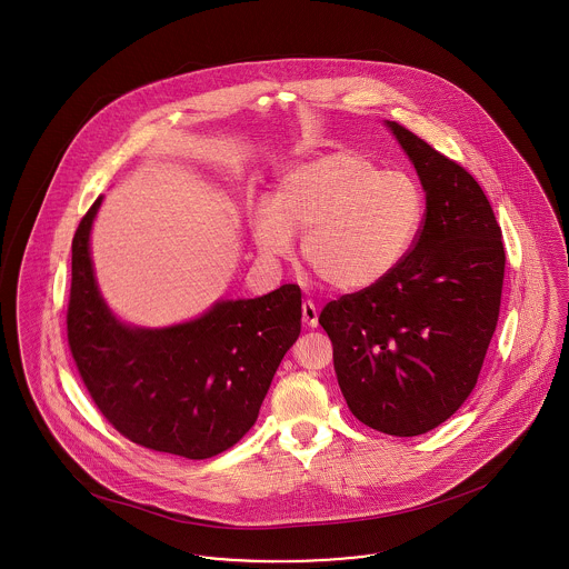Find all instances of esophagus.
Masks as SVG:
<instances>
[{"label":"esophagus","instance_id":"obj_1","mask_svg":"<svg viewBox=\"0 0 569 569\" xmlns=\"http://www.w3.org/2000/svg\"><path fill=\"white\" fill-rule=\"evenodd\" d=\"M302 322H305V327H309V329H313V327H318V307L313 305L311 301L302 302Z\"/></svg>","mask_w":569,"mask_h":569}]
</instances>
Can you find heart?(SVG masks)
<instances>
[{
  "label": "heart",
  "mask_w": 569,
  "mask_h": 569,
  "mask_svg": "<svg viewBox=\"0 0 569 569\" xmlns=\"http://www.w3.org/2000/svg\"><path fill=\"white\" fill-rule=\"evenodd\" d=\"M426 212L419 182L401 169H378L359 152H333L288 171L251 212V234L270 260L295 251L327 286L363 292L410 253Z\"/></svg>",
  "instance_id": "1"
}]
</instances>
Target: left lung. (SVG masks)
I'll return each instance as SVG.
<instances>
[{
  "label": "left lung",
  "instance_id": "left-lung-1",
  "mask_svg": "<svg viewBox=\"0 0 569 569\" xmlns=\"http://www.w3.org/2000/svg\"><path fill=\"white\" fill-rule=\"evenodd\" d=\"M426 189L419 236L385 281L327 302L335 373L352 415L419 436L470 396L501 307L505 249L492 206L460 163L387 122Z\"/></svg>",
  "mask_w": 569,
  "mask_h": 569
}]
</instances>
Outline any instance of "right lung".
<instances>
[{"instance_id":"obj_1","label":"right lung","mask_w":569,"mask_h":569,"mask_svg":"<svg viewBox=\"0 0 569 569\" xmlns=\"http://www.w3.org/2000/svg\"><path fill=\"white\" fill-rule=\"evenodd\" d=\"M72 238L68 348L102 417L141 447L206 460L251 430L270 380L301 333V288L286 283L249 301L217 302L161 331L120 325L99 295L90 228Z\"/></svg>"}]
</instances>
